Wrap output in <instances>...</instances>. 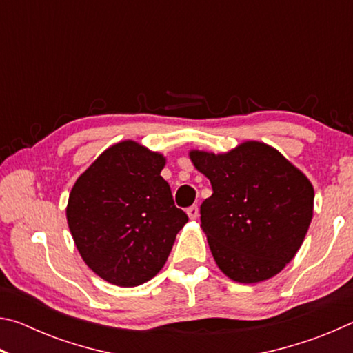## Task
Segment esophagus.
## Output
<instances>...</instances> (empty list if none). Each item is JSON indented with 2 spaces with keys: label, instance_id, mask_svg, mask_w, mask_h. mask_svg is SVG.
I'll list each match as a JSON object with an SVG mask.
<instances>
[{
  "label": "esophagus",
  "instance_id": "1",
  "mask_svg": "<svg viewBox=\"0 0 353 353\" xmlns=\"http://www.w3.org/2000/svg\"><path fill=\"white\" fill-rule=\"evenodd\" d=\"M187 214H188V218L190 219H196L199 216V208H198V205H191V207H188L187 208Z\"/></svg>",
  "mask_w": 353,
  "mask_h": 353
}]
</instances>
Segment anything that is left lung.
<instances>
[{"mask_svg": "<svg viewBox=\"0 0 353 353\" xmlns=\"http://www.w3.org/2000/svg\"><path fill=\"white\" fill-rule=\"evenodd\" d=\"M212 183L201 227L221 271L238 283L276 276L294 259L313 218L314 190L276 148L249 140L223 154L191 149Z\"/></svg>", "mask_w": 353, "mask_h": 353, "instance_id": "1", "label": "left lung"}]
</instances>
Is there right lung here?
<instances>
[{
	"mask_svg": "<svg viewBox=\"0 0 353 353\" xmlns=\"http://www.w3.org/2000/svg\"><path fill=\"white\" fill-rule=\"evenodd\" d=\"M166 159L134 140L115 143L77 177L67 221L90 270L117 286H139L162 270L188 216L160 176Z\"/></svg>",
	"mask_w": 353,
	"mask_h": 353,
	"instance_id": "obj_1",
	"label": "right lung"
}]
</instances>
